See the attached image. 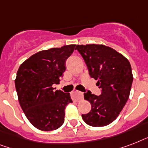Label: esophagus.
<instances>
[{
    "label": "esophagus",
    "instance_id": "34e87169",
    "mask_svg": "<svg viewBox=\"0 0 148 148\" xmlns=\"http://www.w3.org/2000/svg\"><path fill=\"white\" fill-rule=\"evenodd\" d=\"M71 95H72V98H73V100L77 101H79L80 100H81V99H83L84 97L83 93L80 92V91H78V90H73L71 93Z\"/></svg>",
    "mask_w": 148,
    "mask_h": 148
}]
</instances>
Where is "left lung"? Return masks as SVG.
Masks as SVG:
<instances>
[{
    "instance_id": "obj_1",
    "label": "left lung",
    "mask_w": 148,
    "mask_h": 148,
    "mask_svg": "<svg viewBox=\"0 0 148 148\" xmlns=\"http://www.w3.org/2000/svg\"><path fill=\"white\" fill-rule=\"evenodd\" d=\"M90 76L101 88L100 96L90 91L84 94L91 104V110L82 118L92 127H103L112 123L119 115L130 95L133 82L131 66L121 53L103 45H77Z\"/></svg>"
}]
</instances>
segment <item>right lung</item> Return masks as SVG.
Masks as SVG:
<instances>
[{"mask_svg": "<svg viewBox=\"0 0 148 148\" xmlns=\"http://www.w3.org/2000/svg\"><path fill=\"white\" fill-rule=\"evenodd\" d=\"M76 45L39 51L24 60L15 79V88L24 114L36 128L49 131L64 121L65 108L72 103L69 93L54 90L66 70L65 61Z\"/></svg>", "mask_w": 148, "mask_h": 148, "instance_id": "obj_1", "label": "right lung"}]
</instances>
